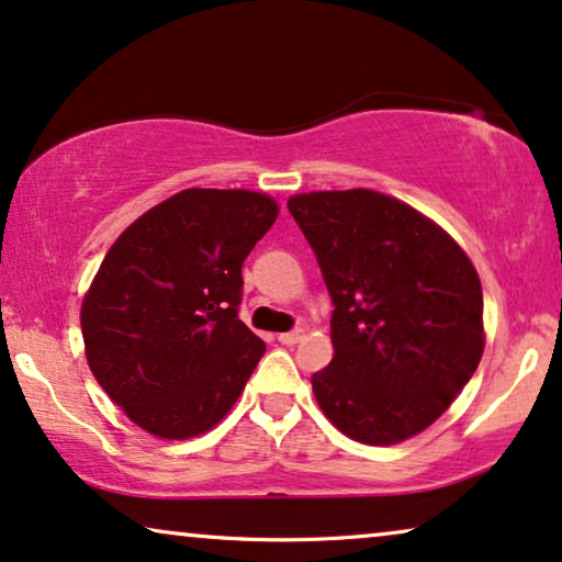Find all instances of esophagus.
Wrapping results in <instances>:
<instances>
[{"label":"esophagus","instance_id":"esophagus-1","mask_svg":"<svg viewBox=\"0 0 562 562\" xmlns=\"http://www.w3.org/2000/svg\"><path fill=\"white\" fill-rule=\"evenodd\" d=\"M302 338H304V330H291V333H281L279 335V340H281L283 346H296Z\"/></svg>","mask_w":562,"mask_h":562}]
</instances>
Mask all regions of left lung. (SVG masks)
Instances as JSON below:
<instances>
[{"label":"left lung","instance_id":"1","mask_svg":"<svg viewBox=\"0 0 562 562\" xmlns=\"http://www.w3.org/2000/svg\"><path fill=\"white\" fill-rule=\"evenodd\" d=\"M289 211L333 296V361L312 374L348 439L390 447L426 431L485 348L480 276L439 224L369 188L312 191Z\"/></svg>","mask_w":562,"mask_h":562}]
</instances>
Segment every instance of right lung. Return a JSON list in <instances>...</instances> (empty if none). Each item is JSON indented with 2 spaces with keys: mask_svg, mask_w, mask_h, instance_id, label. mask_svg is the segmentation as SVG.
<instances>
[{
  "mask_svg": "<svg viewBox=\"0 0 562 562\" xmlns=\"http://www.w3.org/2000/svg\"><path fill=\"white\" fill-rule=\"evenodd\" d=\"M279 216L271 195L186 188L121 232L82 299L98 384L157 439L214 428L266 344L237 317L243 263Z\"/></svg>",
  "mask_w": 562,
  "mask_h": 562,
  "instance_id": "obj_1",
  "label": "right lung"
}]
</instances>
